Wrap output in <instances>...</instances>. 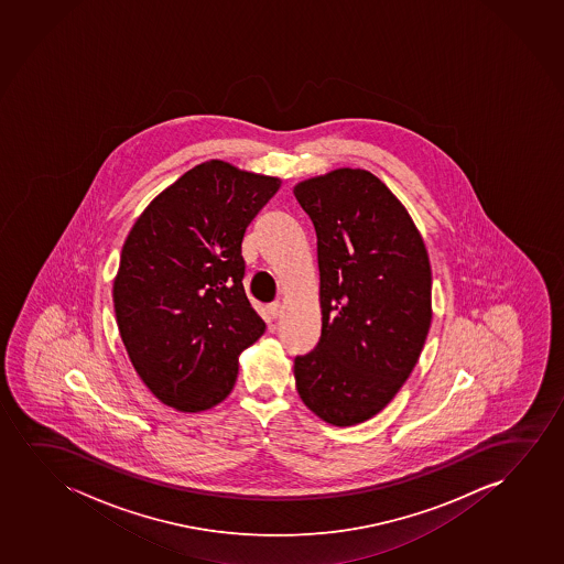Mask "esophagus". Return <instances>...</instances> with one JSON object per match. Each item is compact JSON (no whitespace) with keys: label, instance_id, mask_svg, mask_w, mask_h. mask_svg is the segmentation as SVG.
Listing matches in <instances>:
<instances>
[{"label":"esophagus","instance_id":"esophagus-1","mask_svg":"<svg viewBox=\"0 0 564 564\" xmlns=\"http://www.w3.org/2000/svg\"><path fill=\"white\" fill-rule=\"evenodd\" d=\"M269 313H271L272 318H279V316L282 315L280 301H272L271 305H269Z\"/></svg>","mask_w":564,"mask_h":564}]
</instances>
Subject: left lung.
Masks as SVG:
<instances>
[{
    "instance_id": "1",
    "label": "left lung",
    "mask_w": 564,
    "mask_h": 564,
    "mask_svg": "<svg viewBox=\"0 0 564 564\" xmlns=\"http://www.w3.org/2000/svg\"><path fill=\"white\" fill-rule=\"evenodd\" d=\"M313 220L323 332L297 355L303 403L334 426H354L395 398L432 323V271L421 234L382 181L339 169L293 189Z\"/></svg>"
}]
</instances>
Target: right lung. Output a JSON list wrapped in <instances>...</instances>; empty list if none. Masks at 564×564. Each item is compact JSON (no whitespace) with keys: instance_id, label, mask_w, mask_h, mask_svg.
Masks as SVG:
<instances>
[{"instance_id":"right-lung-1","label":"right lung","mask_w":564,"mask_h":564,"mask_svg":"<svg viewBox=\"0 0 564 564\" xmlns=\"http://www.w3.org/2000/svg\"><path fill=\"white\" fill-rule=\"evenodd\" d=\"M279 188V178L207 161L159 194L128 234L115 315L135 372L165 405L197 413L220 403L241 349L263 336L241 282V241Z\"/></svg>"}]
</instances>
